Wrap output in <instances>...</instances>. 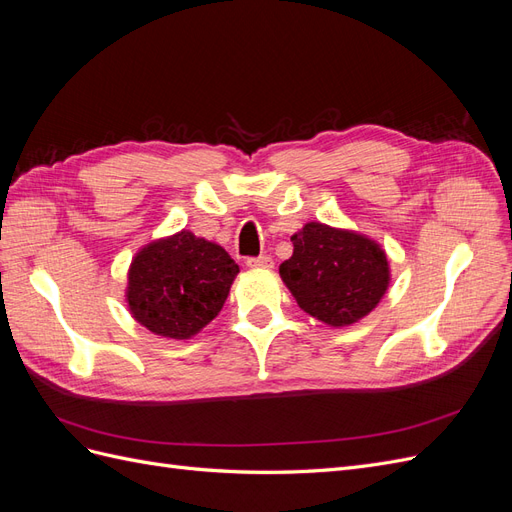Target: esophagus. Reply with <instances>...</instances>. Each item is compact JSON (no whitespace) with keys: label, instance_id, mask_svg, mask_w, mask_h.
Segmentation results:
<instances>
[{"label":"esophagus","instance_id":"esophagus-1","mask_svg":"<svg viewBox=\"0 0 512 512\" xmlns=\"http://www.w3.org/2000/svg\"><path fill=\"white\" fill-rule=\"evenodd\" d=\"M247 267L256 271H271L273 269V258L271 256H254L247 258Z\"/></svg>","mask_w":512,"mask_h":512}]
</instances>
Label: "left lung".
I'll list each match as a JSON object with an SVG mask.
<instances>
[{"label": "left lung", "instance_id": "obj_1", "mask_svg": "<svg viewBox=\"0 0 512 512\" xmlns=\"http://www.w3.org/2000/svg\"><path fill=\"white\" fill-rule=\"evenodd\" d=\"M290 241L294 250L280 265V275L305 314L342 329L382 301L391 284V267L374 239L356 230L307 222Z\"/></svg>", "mask_w": 512, "mask_h": 512}]
</instances>
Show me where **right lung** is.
Listing matches in <instances>:
<instances>
[{"mask_svg": "<svg viewBox=\"0 0 512 512\" xmlns=\"http://www.w3.org/2000/svg\"><path fill=\"white\" fill-rule=\"evenodd\" d=\"M239 265L190 230L151 241L132 258L126 303L136 322L166 339H190L222 312Z\"/></svg>", "mask_w": 512, "mask_h": 512, "instance_id": "add662e5", "label": "right lung"}]
</instances>
